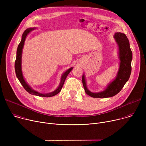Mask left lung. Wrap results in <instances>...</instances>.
Wrapping results in <instances>:
<instances>
[{"mask_svg": "<svg viewBox=\"0 0 146 146\" xmlns=\"http://www.w3.org/2000/svg\"><path fill=\"white\" fill-rule=\"evenodd\" d=\"M114 37L118 46V54L120 60L119 68L115 80L110 82L104 91L94 93L88 90L85 76L82 75V82L85 92L88 95L92 98H106L117 95L129 78L132 70V52L130 48L129 40L125 35L121 32L115 33Z\"/></svg>", "mask_w": 146, "mask_h": 146, "instance_id": "left-lung-1", "label": "left lung"}]
</instances>
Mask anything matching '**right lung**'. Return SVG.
<instances>
[{
    "mask_svg": "<svg viewBox=\"0 0 146 146\" xmlns=\"http://www.w3.org/2000/svg\"><path fill=\"white\" fill-rule=\"evenodd\" d=\"M35 29L34 28H28L26 29L24 32L22 36V39L21 40V42L19 43L17 50V56H16V59L15 61V74L17 76V77L18 78V80L21 82V84H22L23 87L25 88V90L29 92L30 94L38 96H42V97H51L55 96V95L58 94L61 90L62 87L64 86V82L65 81V79L66 78L68 75L69 73L71 72V70L73 69V68H69L68 70H67L63 74H62L60 79V82L59 86L54 91L48 93V94H41L40 92H38L37 91H36L31 88V87L27 84V82L25 81L23 72H22V69H21V58H22V52H23V49L24 46V43L26 39V37L27 35L32 31Z\"/></svg>",
    "mask_w": 146,
    "mask_h": 146,
    "instance_id": "right-lung-1",
    "label": "right lung"
}]
</instances>
